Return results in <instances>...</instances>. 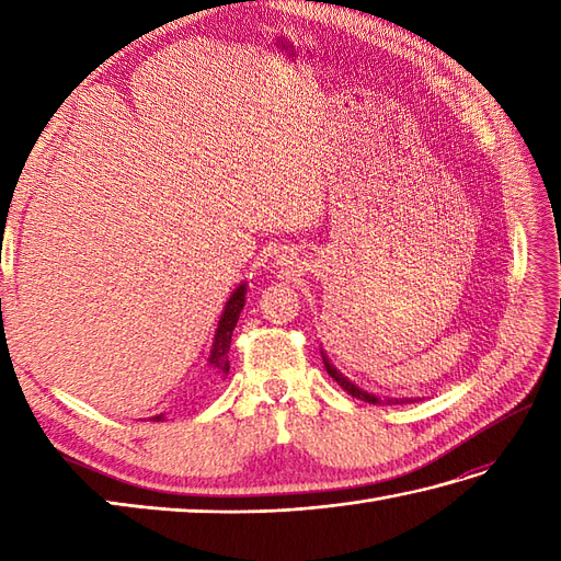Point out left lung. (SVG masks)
Segmentation results:
<instances>
[{"label":"left lung","instance_id":"1","mask_svg":"<svg viewBox=\"0 0 561 561\" xmlns=\"http://www.w3.org/2000/svg\"><path fill=\"white\" fill-rule=\"evenodd\" d=\"M320 354H323V364H325V368H328V374H330L332 378H335L337 383H340L344 390H347L352 398H356V400H364V402H371V404L383 402V400H380L378 396H374V392H368V390L359 388V386H356V383H352V380H350L347 376L340 374L337 368H335V364H330V359H328V356H325V352H320ZM386 402H388V404H398V402H408V398H400V400H398V398H388Z\"/></svg>","mask_w":561,"mask_h":561}]
</instances>
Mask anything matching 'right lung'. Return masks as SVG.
Here are the masks:
<instances>
[{
    "mask_svg": "<svg viewBox=\"0 0 561 561\" xmlns=\"http://www.w3.org/2000/svg\"><path fill=\"white\" fill-rule=\"evenodd\" d=\"M245 294H248V284H238L233 289V294L229 296V301L224 306V313L219 318V325L217 332H214V342H211V350H209V359L207 366H211L214 371L219 376H229V347H231V335H233V328L238 323V316H241L243 306H245ZM153 422H163L165 414H153L149 416Z\"/></svg>",
    "mask_w": 561,
    "mask_h": 561,
    "instance_id": "obj_1",
    "label": "right lung"
}]
</instances>
